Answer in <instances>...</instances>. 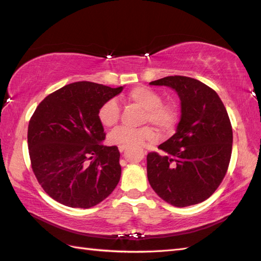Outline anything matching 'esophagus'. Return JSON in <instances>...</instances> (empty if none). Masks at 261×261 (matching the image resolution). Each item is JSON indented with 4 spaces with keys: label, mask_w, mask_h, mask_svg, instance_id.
<instances>
[{
    "label": "esophagus",
    "mask_w": 261,
    "mask_h": 261,
    "mask_svg": "<svg viewBox=\"0 0 261 261\" xmlns=\"http://www.w3.org/2000/svg\"><path fill=\"white\" fill-rule=\"evenodd\" d=\"M126 149V147L125 146H119V150L122 152V151H124Z\"/></svg>",
    "instance_id": "esophagus-1"
}]
</instances>
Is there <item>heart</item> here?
Masks as SVG:
<instances>
[{
    "mask_svg": "<svg viewBox=\"0 0 261 261\" xmlns=\"http://www.w3.org/2000/svg\"><path fill=\"white\" fill-rule=\"evenodd\" d=\"M126 99L144 110L142 123H150L163 136H170L174 132L178 121V110L173 101L162 100V95L157 90L146 86H138L130 89ZM121 110L116 99L111 98L100 105L98 120L106 127L114 126L120 120ZM110 142L114 145L136 147L147 142H155L157 135L151 126H142L135 129L129 126H119L110 134Z\"/></svg>",
    "mask_w": 261,
    "mask_h": 261,
    "instance_id": "b5f03b06",
    "label": "heart"
}]
</instances>
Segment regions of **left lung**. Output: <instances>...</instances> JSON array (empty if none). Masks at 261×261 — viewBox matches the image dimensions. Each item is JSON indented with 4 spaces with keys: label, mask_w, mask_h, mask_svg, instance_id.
I'll list each match as a JSON object with an SVG mask.
<instances>
[{
    "label": "left lung",
    "mask_w": 261,
    "mask_h": 261,
    "mask_svg": "<svg viewBox=\"0 0 261 261\" xmlns=\"http://www.w3.org/2000/svg\"><path fill=\"white\" fill-rule=\"evenodd\" d=\"M150 85L167 86L181 99V120L162 152L147 155V176L163 200L176 207L211 197L225 176L233 131L225 106L214 89L197 79L170 75Z\"/></svg>",
    "instance_id": "1"
}]
</instances>
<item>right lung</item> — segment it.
Instances as JSON below:
<instances>
[{
    "label": "right lung",
    "mask_w": 261,
    "mask_h": 261,
    "mask_svg": "<svg viewBox=\"0 0 261 261\" xmlns=\"http://www.w3.org/2000/svg\"><path fill=\"white\" fill-rule=\"evenodd\" d=\"M123 87L78 81L40 101L30 117L28 149L44 191L62 205L90 208L114 190L121 177L120 151L104 146L100 105Z\"/></svg>",
    "instance_id": "1"
}]
</instances>
